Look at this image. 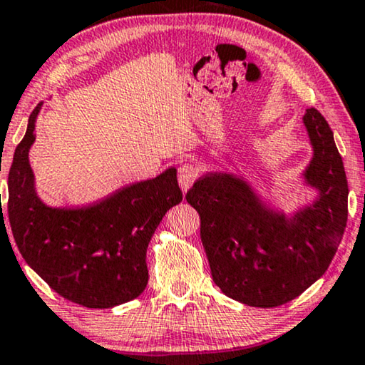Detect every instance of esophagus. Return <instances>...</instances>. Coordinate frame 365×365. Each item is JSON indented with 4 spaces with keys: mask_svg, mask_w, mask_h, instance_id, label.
<instances>
[{
    "mask_svg": "<svg viewBox=\"0 0 365 365\" xmlns=\"http://www.w3.org/2000/svg\"><path fill=\"white\" fill-rule=\"evenodd\" d=\"M197 177H198V170L190 163L182 165V167L178 168V183L183 193H187L188 188H190L193 185V182L197 180Z\"/></svg>",
    "mask_w": 365,
    "mask_h": 365,
    "instance_id": "34e87169",
    "label": "esophagus"
}]
</instances>
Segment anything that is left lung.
Returning a JSON list of instances; mask_svg holds the SVG:
<instances>
[{
	"label": "left lung",
	"instance_id": "obj_1",
	"mask_svg": "<svg viewBox=\"0 0 365 365\" xmlns=\"http://www.w3.org/2000/svg\"><path fill=\"white\" fill-rule=\"evenodd\" d=\"M313 156L302 180L317 192L292 215L274 209L241 175L207 172L187 192L214 283L249 307L273 308L322 278L347 225V177L334 133L315 108L303 116Z\"/></svg>",
	"mask_w": 365,
	"mask_h": 365
}]
</instances>
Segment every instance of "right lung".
I'll use <instances>...</instances> for the list:
<instances>
[{"label":"right lung","mask_w":365,"mask_h":365,"mask_svg":"<svg viewBox=\"0 0 365 365\" xmlns=\"http://www.w3.org/2000/svg\"><path fill=\"white\" fill-rule=\"evenodd\" d=\"M30 114L8 175V220L23 259L60 297L87 308L131 302L148 284L146 249L167 212L182 202L177 168L123 187L82 207H52L38 197L29 153ZM1 224L4 227L3 210ZM8 236V234H6Z\"/></svg>","instance_id":"1"}]
</instances>
